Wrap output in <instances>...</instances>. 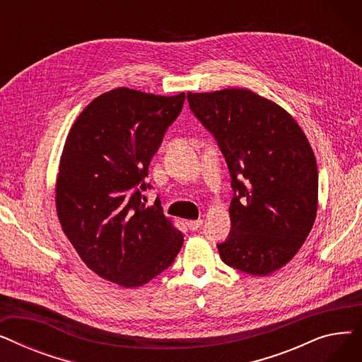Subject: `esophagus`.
I'll use <instances>...</instances> for the list:
<instances>
[{
	"label": "esophagus",
	"instance_id": "esophagus-1",
	"mask_svg": "<svg viewBox=\"0 0 362 362\" xmlns=\"http://www.w3.org/2000/svg\"><path fill=\"white\" fill-rule=\"evenodd\" d=\"M202 220L201 218H198V220H187L186 221V226H187V229L189 230H198L199 229V227L202 226Z\"/></svg>",
	"mask_w": 362,
	"mask_h": 362
}]
</instances>
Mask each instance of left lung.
I'll list each match as a JSON object with an SVG mask.
<instances>
[{
	"instance_id": "left-lung-1",
	"label": "left lung",
	"mask_w": 362,
	"mask_h": 362,
	"mask_svg": "<svg viewBox=\"0 0 362 362\" xmlns=\"http://www.w3.org/2000/svg\"><path fill=\"white\" fill-rule=\"evenodd\" d=\"M187 101L232 177V229L217 245L221 259L252 276L281 269L317 217L318 171L305 133L286 110L245 88L187 92Z\"/></svg>"
}]
</instances>
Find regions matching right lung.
Returning a JSON list of instances; mask_svg holds the SVG:
<instances>
[{
	"label": "right lung",
	"instance_id": "obj_1",
	"mask_svg": "<svg viewBox=\"0 0 362 362\" xmlns=\"http://www.w3.org/2000/svg\"><path fill=\"white\" fill-rule=\"evenodd\" d=\"M185 103L117 88L89 103L60 158L55 208L76 252L100 277L139 288L173 264L183 235L157 199L145 206L151 158Z\"/></svg>",
	"mask_w": 362,
	"mask_h": 362
}]
</instances>
